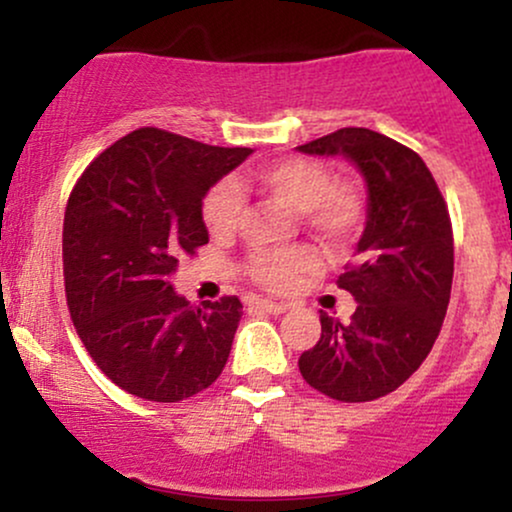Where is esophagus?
<instances>
[{"instance_id":"obj_1","label":"esophagus","mask_w":512,"mask_h":512,"mask_svg":"<svg viewBox=\"0 0 512 512\" xmlns=\"http://www.w3.org/2000/svg\"><path fill=\"white\" fill-rule=\"evenodd\" d=\"M252 308L262 310V313H269V315H281L289 310V303H274V301H267V298H255V301H252Z\"/></svg>"}]
</instances>
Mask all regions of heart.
Masks as SVG:
<instances>
[{
    "instance_id": "obj_1",
    "label": "heart",
    "mask_w": 512,
    "mask_h": 512,
    "mask_svg": "<svg viewBox=\"0 0 512 512\" xmlns=\"http://www.w3.org/2000/svg\"><path fill=\"white\" fill-rule=\"evenodd\" d=\"M255 180L267 195L291 211L327 243H344L363 221L361 195L351 185L332 182L330 170L310 158H281L255 168ZM243 216V195L233 180H221L204 195L202 219L211 236H228ZM313 252L305 248L260 250L245 260V274L267 291H284L298 274L313 267Z\"/></svg>"
}]
</instances>
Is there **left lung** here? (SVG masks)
Here are the masks:
<instances>
[{
  "mask_svg": "<svg viewBox=\"0 0 512 512\" xmlns=\"http://www.w3.org/2000/svg\"><path fill=\"white\" fill-rule=\"evenodd\" d=\"M298 151L349 158L368 185L366 231L337 279L356 313L346 325L320 313V342L298 368L322 395L370 402L426 361L443 327L455 269L448 204L421 156L373 129H337Z\"/></svg>",
  "mask_w": 512,
  "mask_h": 512,
  "instance_id": "8db88e82",
  "label": "left lung"
}]
</instances>
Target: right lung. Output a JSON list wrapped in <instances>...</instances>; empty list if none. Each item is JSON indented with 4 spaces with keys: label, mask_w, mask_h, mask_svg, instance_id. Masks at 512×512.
<instances>
[{
    "label": "right lung",
    "mask_w": 512,
    "mask_h": 512,
    "mask_svg": "<svg viewBox=\"0 0 512 512\" xmlns=\"http://www.w3.org/2000/svg\"><path fill=\"white\" fill-rule=\"evenodd\" d=\"M250 154L142 127L76 180L62 231L69 315L88 356L129 395L180 402L226 366L243 303L223 296L192 308L170 274L209 243V187Z\"/></svg>",
    "instance_id": "add662e5"
}]
</instances>
